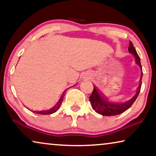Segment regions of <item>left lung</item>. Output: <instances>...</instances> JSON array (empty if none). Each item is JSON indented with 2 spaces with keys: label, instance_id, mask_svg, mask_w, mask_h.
Instances as JSON below:
<instances>
[{
  "label": "left lung",
  "instance_id": "8db88e82",
  "mask_svg": "<svg viewBox=\"0 0 156 156\" xmlns=\"http://www.w3.org/2000/svg\"><path fill=\"white\" fill-rule=\"evenodd\" d=\"M129 52L131 53L132 55L135 57L136 62L137 65L141 68L140 65V57L136 52V49L134 48L133 43L130 41L129 46ZM141 78H140V82L139 86L137 88V91L133 97L131 99L127 100L126 101H118L116 100H113L112 99H108L107 97H104L102 94L101 91H99L97 89V87L94 86L93 92L91 95L89 97V101H90L91 107L96 112L99 114L103 115V116H116L120 114H122L126 112L127 109L133 105L134 101L137 99L138 94H139L140 91V87H141Z\"/></svg>",
  "mask_w": 156,
  "mask_h": 156
}]
</instances>
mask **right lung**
Wrapping results in <instances>:
<instances>
[{"label":"right lung","mask_w":156,"mask_h":156,"mask_svg":"<svg viewBox=\"0 0 156 156\" xmlns=\"http://www.w3.org/2000/svg\"><path fill=\"white\" fill-rule=\"evenodd\" d=\"M65 91H64L62 93V94L61 95L60 98H59L58 101L56 104H55L54 106H52V108H49V109H47V110H42V111H33V112L36 113V114H42V115H47V114H52L53 113L56 112L57 110L59 109V107H60V105L62 104V102L63 101V98H64V96H65Z\"/></svg>","instance_id":"right-lung-1"}]
</instances>
